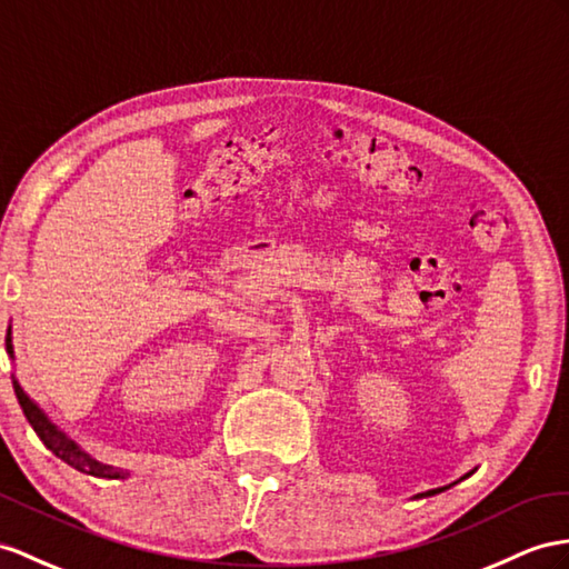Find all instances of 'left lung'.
<instances>
[{"label": "left lung", "instance_id": "8db88e82", "mask_svg": "<svg viewBox=\"0 0 569 569\" xmlns=\"http://www.w3.org/2000/svg\"><path fill=\"white\" fill-rule=\"evenodd\" d=\"M471 473H473V471H471ZM471 473H466V476H471ZM466 476H461L459 480H463ZM442 490H445V488H435V490H428V492H420V498H426V495H435V492H442Z\"/></svg>", "mask_w": 569, "mask_h": 569}]
</instances>
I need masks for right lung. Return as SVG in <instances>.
<instances>
[{
    "label": "right lung",
    "instance_id": "add662e5",
    "mask_svg": "<svg viewBox=\"0 0 569 569\" xmlns=\"http://www.w3.org/2000/svg\"><path fill=\"white\" fill-rule=\"evenodd\" d=\"M7 353L13 360V339H11V327L7 331ZM13 382V391H17V399L23 409V416L28 418V423L36 430V435L42 440L54 457H60L64 463H69L71 469H77L81 473H89L96 478H127L129 473H124L122 469H114L110 463H103L93 459L89 451H83L74 440H69V437L57 428L52 420L48 418V413L40 409V406L26 395V389L21 387V382L17 380V375L11 377Z\"/></svg>",
    "mask_w": 569,
    "mask_h": 569
}]
</instances>
